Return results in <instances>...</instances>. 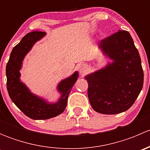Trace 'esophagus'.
Listing matches in <instances>:
<instances>
[{
	"label": "esophagus",
	"instance_id": "esophagus-1",
	"mask_svg": "<svg viewBox=\"0 0 150 150\" xmlns=\"http://www.w3.org/2000/svg\"><path fill=\"white\" fill-rule=\"evenodd\" d=\"M78 69H79V72L81 75H85V74L87 73L88 71V66L86 65V64H83L79 66Z\"/></svg>",
	"mask_w": 150,
	"mask_h": 150
}]
</instances>
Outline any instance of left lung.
Listing matches in <instances>:
<instances>
[{
	"mask_svg": "<svg viewBox=\"0 0 150 150\" xmlns=\"http://www.w3.org/2000/svg\"><path fill=\"white\" fill-rule=\"evenodd\" d=\"M99 47L112 62L85 78L89 102L97 112L118 114L134 104L143 87L139 54L130 33L125 30L102 40Z\"/></svg>",
	"mask_w": 150,
	"mask_h": 150,
	"instance_id": "1",
	"label": "left lung"
}]
</instances>
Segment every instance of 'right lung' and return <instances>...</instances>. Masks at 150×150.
I'll list each match as a JSON object with an SVG mask.
<instances>
[{
  "mask_svg": "<svg viewBox=\"0 0 150 150\" xmlns=\"http://www.w3.org/2000/svg\"><path fill=\"white\" fill-rule=\"evenodd\" d=\"M45 35L44 32L33 31L24 36L19 43L13 47L6 69L7 90L11 99L25 115L33 120H46L62 113L66 108L71 89L78 77V72H75L59 83L57 90L61 93V97L54 104L48 103L43 99L32 93L21 82L19 70L25 55Z\"/></svg>",
  "mask_w": 150,
  "mask_h": 150,
  "instance_id": "1",
  "label": "right lung"
}]
</instances>
